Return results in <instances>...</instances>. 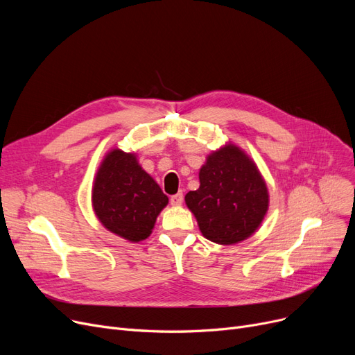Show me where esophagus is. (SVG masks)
I'll use <instances>...</instances> for the list:
<instances>
[{"instance_id": "obj_1", "label": "esophagus", "mask_w": 355, "mask_h": 355, "mask_svg": "<svg viewBox=\"0 0 355 355\" xmlns=\"http://www.w3.org/2000/svg\"><path fill=\"white\" fill-rule=\"evenodd\" d=\"M182 198H184V196H182V193H177V194H174V196H171V198H170V201H171V206H181L182 204Z\"/></svg>"}]
</instances>
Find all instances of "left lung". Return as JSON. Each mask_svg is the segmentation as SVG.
<instances>
[{
	"instance_id": "1",
	"label": "left lung",
	"mask_w": 355,
	"mask_h": 355,
	"mask_svg": "<svg viewBox=\"0 0 355 355\" xmlns=\"http://www.w3.org/2000/svg\"><path fill=\"white\" fill-rule=\"evenodd\" d=\"M200 187L185 194L201 234L217 245H236L262 226L269 210L268 185L245 149L226 142L198 171Z\"/></svg>"
}]
</instances>
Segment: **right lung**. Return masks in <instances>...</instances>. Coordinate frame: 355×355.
<instances>
[{"label":"right lung","instance_id":"1","mask_svg":"<svg viewBox=\"0 0 355 355\" xmlns=\"http://www.w3.org/2000/svg\"><path fill=\"white\" fill-rule=\"evenodd\" d=\"M168 197L141 166L137 153L112 148L92 185V207L102 226L130 243L151 236Z\"/></svg>","mask_w":355,"mask_h":355}]
</instances>
